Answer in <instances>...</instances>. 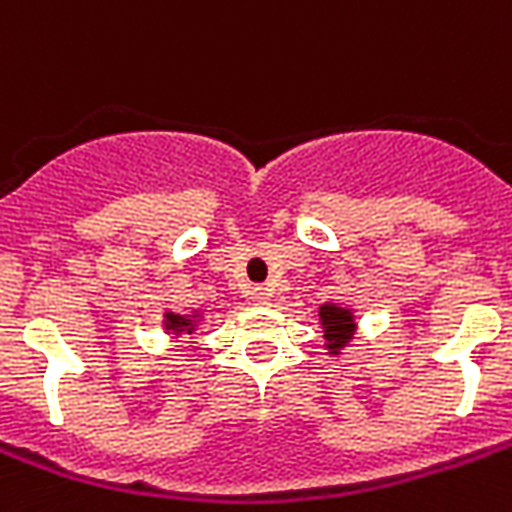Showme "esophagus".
Wrapping results in <instances>:
<instances>
[{
    "instance_id": "34e87169",
    "label": "esophagus",
    "mask_w": 512,
    "mask_h": 512,
    "mask_svg": "<svg viewBox=\"0 0 512 512\" xmlns=\"http://www.w3.org/2000/svg\"><path fill=\"white\" fill-rule=\"evenodd\" d=\"M252 300H255V305H268V300H271V292L265 287H255L252 289Z\"/></svg>"
}]
</instances>
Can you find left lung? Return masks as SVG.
Wrapping results in <instances>:
<instances>
[{"label":"left lung","mask_w":512,"mask_h":512,"mask_svg":"<svg viewBox=\"0 0 512 512\" xmlns=\"http://www.w3.org/2000/svg\"><path fill=\"white\" fill-rule=\"evenodd\" d=\"M321 327H324V337H327L329 353H340L345 348V342L356 332V321L348 308H337V305H321L319 308Z\"/></svg>","instance_id":"1"}]
</instances>
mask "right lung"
I'll return each instance as SVG.
<instances>
[{
  "label": "right lung",
  "mask_w": 512,
  "mask_h": 512,
  "mask_svg": "<svg viewBox=\"0 0 512 512\" xmlns=\"http://www.w3.org/2000/svg\"><path fill=\"white\" fill-rule=\"evenodd\" d=\"M164 327L172 335H191L196 329V316H180V313H164Z\"/></svg>",
  "instance_id": "1"
}]
</instances>
